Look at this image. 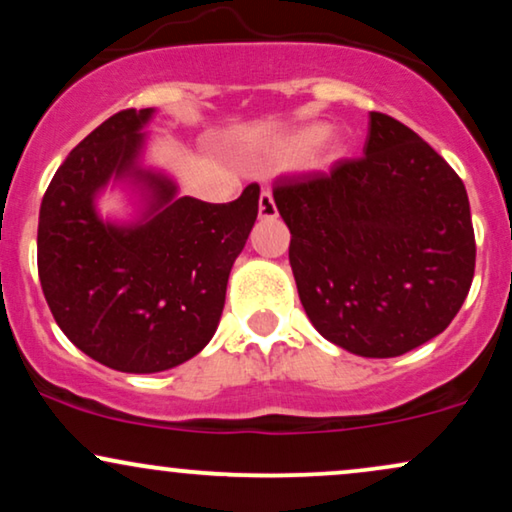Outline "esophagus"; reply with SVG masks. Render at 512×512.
Segmentation results:
<instances>
[{
  "instance_id": "obj_1",
  "label": "esophagus",
  "mask_w": 512,
  "mask_h": 512,
  "mask_svg": "<svg viewBox=\"0 0 512 512\" xmlns=\"http://www.w3.org/2000/svg\"><path fill=\"white\" fill-rule=\"evenodd\" d=\"M257 211H260V219H274V216H276L274 197L269 195L267 190H264L260 195V204H257Z\"/></svg>"
}]
</instances>
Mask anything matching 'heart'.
<instances>
[{
  "mask_svg": "<svg viewBox=\"0 0 512 512\" xmlns=\"http://www.w3.org/2000/svg\"><path fill=\"white\" fill-rule=\"evenodd\" d=\"M349 154V142L327 122H305L284 137L264 142L250 154V166L257 170H284L308 161L315 168H332Z\"/></svg>",
  "mask_w": 512,
  "mask_h": 512,
  "instance_id": "obj_1",
  "label": "heart"
}]
</instances>
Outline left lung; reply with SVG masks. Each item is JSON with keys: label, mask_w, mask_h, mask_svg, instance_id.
<instances>
[{"label": "left lung", "mask_w": 512, "mask_h": 512, "mask_svg": "<svg viewBox=\"0 0 512 512\" xmlns=\"http://www.w3.org/2000/svg\"><path fill=\"white\" fill-rule=\"evenodd\" d=\"M368 120L363 158L279 182L274 202L315 330L356 356L392 358L450 325L477 245L455 170L395 117Z\"/></svg>", "instance_id": "8db88e82"}]
</instances>
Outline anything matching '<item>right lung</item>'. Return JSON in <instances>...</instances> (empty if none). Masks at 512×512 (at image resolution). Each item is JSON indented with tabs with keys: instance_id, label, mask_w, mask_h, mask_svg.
<instances>
[{
	"instance_id": "obj_1",
	"label": "right lung",
	"mask_w": 512,
	"mask_h": 512,
	"mask_svg": "<svg viewBox=\"0 0 512 512\" xmlns=\"http://www.w3.org/2000/svg\"><path fill=\"white\" fill-rule=\"evenodd\" d=\"M156 110H122L57 168L38 219V274L52 317L76 349L122 373H161L214 337L228 274L257 219L260 187L236 202L180 197L146 161ZM126 192L125 217H103L104 190Z\"/></svg>"
}]
</instances>
